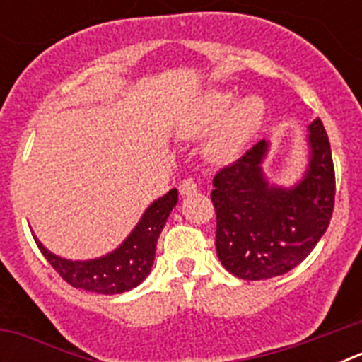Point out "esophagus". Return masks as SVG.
I'll return each instance as SVG.
<instances>
[{"mask_svg": "<svg viewBox=\"0 0 362 362\" xmlns=\"http://www.w3.org/2000/svg\"><path fill=\"white\" fill-rule=\"evenodd\" d=\"M197 192V183L192 177L183 179L181 183H179V194L181 196H192V194H196Z\"/></svg>", "mask_w": 362, "mask_h": 362, "instance_id": "obj_1", "label": "esophagus"}]
</instances>
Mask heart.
Segmentation results:
<instances>
[{
    "label": "heart",
    "instance_id": "heart-1",
    "mask_svg": "<svg viewBox=\"0 0 362 362\" xmlns=\"http://www.w3.org/2000/svg\"><path fill=\"white\" fill-rule=\"evenodd\" d=\"M232 103L233 94L230 92H204L179 127L183 136L196 137L217 122L206 141V153L216 163L232 161L264 116V103L257 95H246L233 105Z\"/></svg>",
    "mask_w": 362,
    "mask_h": 362
}]
</instances>
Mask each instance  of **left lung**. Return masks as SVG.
Wrapping results in <instances>:
<instances>
[{"label": "left lung", "instance_id": "8db88e82", "mask_svg": "<svg viewBox=\"0 0 362 362\" xmlns=\"http://www.w3.org/2000/svg\"><path fill=\"white\" fill-rule=\"evenodd\" d=\"M308 141L310 168L290 190L268 187L263 177L264 141L214 175L217 257L239 279L283 276L308 257L330 225L335 170L321 119L310 124Z\"/></svg>", "mask_w": 362, "mask_h": 362}]
</instances>
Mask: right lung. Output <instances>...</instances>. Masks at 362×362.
<instances>
[{"instance_id": "right-lung-1", "label": "right lung", "mask_w": 362, "mask_h": 362, "mask_svg": "<svg viewBox=\"0 0 362 362\" xmlns=\"http://www.w3.org/2000/svg\"><path fill=\"white\" fill-rule=\"evenodd\" d=\"M175 203H177V190L172 188L168 194L150 204L127 241L105 257L92 259V261H69L50 254L40 241H36V245L50 267L74 288L107 293V296L123 293L136 288L150 274L159 233Z\"/></svg>"}]
</instances>
